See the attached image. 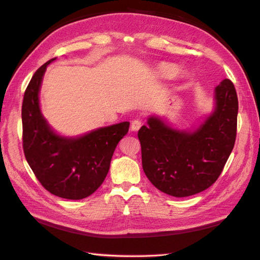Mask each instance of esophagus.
I'll use <instances>...</instances> for the list:
<instances>
[{
	"label": "esophagus",
	"instance_id": "obj_1",
	"mask_svg": "<svg viewBox=\"0 0 260 260\" xmlns=\"http://www.w3.org/2000/svg\"><path fill=\"white\" fill-rule=\"evenodd\" d=\"M142 124H143V123H142L141 119H134V120H132V123H131V129L133 131V132L139 131V129L141 128Z\"/></svg>",
	"mask_w": 260,
	"mask_h": 260
}]
</instances>
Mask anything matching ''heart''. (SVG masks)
I'll return each instance as SVG.
<instances>
[{"instance_id": "heart-1", "label": "heart", "mask_w": 260, "mask_h": 260, "mask_svg": "<svg viewBox=\"0 0 260 260\" xmlns=\"http://www.w3.org/2000/svg\"><path fill=\"white\" fill-rule=\"evenodd\" d=\"M158 71L163 77H171L172 75H174V73H175V67L172 64L165 63V64H162L161 67H159Z\"/></svg>"}]
</instances>
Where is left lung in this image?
I'll return each mask as SVG.
<instances>
[{"label":"left lung","mask_w":260,"mask_h":260,"mask_svg":"<svg viewBox=\"0 0 260 260\" xmlns=\"http://www.w3.org/2000/svg\"><path fill=\"white\" fill-rule=\"evenodd\" d=\"M238 97L231 80L215 88V109L193 133L171 128L157 117L139 131L142 165L151 183L184 198L211 186L221 174L237 135Z\"/></svg>","instance_id":"left-lung-1"}]
</instances>
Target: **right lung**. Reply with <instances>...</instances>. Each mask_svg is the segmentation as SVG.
I'll list each match as a JSON object with an SVG mask.
<instances>
[{"mask_svg": "<svg viewBox=\"0 0 260 260\" xmlns=\"http://www.w3.org/2000/svg\"><path fill=\"white\" fill-rule=\"evenodd\" d=\"M54 59L36 71L24 91L22 144L27 163L47 191L68 200H80L102 185L116 146L128 133L129 123L103 127L77 139L54 133L39 107L42 77Z\"/></svg>", "mask_w": 260, "mask_h": 260, "instance_id": "right-lung-1", "label": "right lung"}]
</instances>
